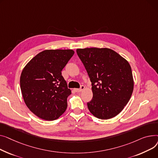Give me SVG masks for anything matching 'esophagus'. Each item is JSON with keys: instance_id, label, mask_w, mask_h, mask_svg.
<instances>
[{"instance_id": "1", "label": "esophagus", "mask_w": 158, "mask_h": 158, "mask_svg": "<svg viewBox=\"0 0 158 158\" xmlns=\"http://www.w3.org/2000/svg\"><path fill=\"white\" fill-rule=\"evenodd\" d=\"M84 88H85L84 85H81V87H80V89H75V90L77 92H81L83 89H84Z\"/></svg>"}]
</instances>
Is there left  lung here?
I'll list each match as a JSON object with an SVG mask.
<instances>
[{"mask_svg":"<svg viewBox=\"0 0 158 158\" xmlns=\"http://www.w3.org/2000/svg\"><path fill=\"white\" fill-rule=\"evenodd\" d=\"M92 83L90 113L100 119L118 115L132 95L134 81L130 65L115 51L104 48L77 49Z\"/></svg>","mask_w":158,"mask_h":158,"instance_id":"8db88e82","label":"left lung"}]
</instances>
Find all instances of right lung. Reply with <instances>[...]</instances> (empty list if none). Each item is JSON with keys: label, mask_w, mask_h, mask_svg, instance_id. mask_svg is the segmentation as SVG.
Instances as JSON below:
<instances>
[{"label": "right lung", "mask_w": 158, "mask_h": 158, "mask_svg": "<svg viewBox=\"0 0 158 158\" xmlns=\"http://www.w3.org/2000/svg\"><path fill=\"white\" fill-rule=\"evenodd\" d=\"M74 53L72 50H46L23 68L20 77L22 94L27 106L36 116L53 120L66 111L71 91L61 71Z\"/></svg>", "instance_id": "1"}]
</instances>
